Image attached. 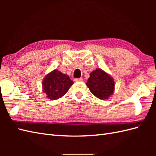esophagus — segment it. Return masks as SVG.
Here are the masks:
<instances>
[{
  "label": "esophagus",
  "mask_w": 156,
  "mask_h": 156,
  "mask_svg": "<svg viewBox=\"0 0 156 156\" xmlns=\"http://www.w3.org/2000/svg\"><path fill=\"white\" fill-rule=\"evenodd\" d=\"M82 80H83V79H82V78H75V79H74V81H75V82H82Z\"/></svg>",
  "instance_id": "obj_1"
}]
</instances>
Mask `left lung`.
I'll return each mask as SVG.
<instances>
[{"instance_id":"8db88e82","label":"left lung","mask_w":156,"mask_h":156,"mask_svg":"<svg viewBox=\"0 0 156 156\" xmlns=\"http://www.w3.org/2000/svg\"><path fill=\"white\" fill-rule=\"evenodd\" d=\"M87 85L95 97L104 100L113 93L115 82L107 73L97 69L90 73Z\"/></svg>"}]
</instances>
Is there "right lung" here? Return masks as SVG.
Listing matches in <instances>:
<instances>
[{
    "label": "right lung",
    "instance_id": "1",
    "mask_svg": "<svg viewBox=\"0 0 156 156\" xmlns=\"http://www.w3.org/2000/svg\"><path fill=\"white\" fill-rule=\"evenodd\" d=\"M72 84L68 76L55 69L45 76L43 88L48 98L56 100L64 96Z\"/></svg>",
    "mask_w": 156,
    "mask_h": 156
}]
</instances>
